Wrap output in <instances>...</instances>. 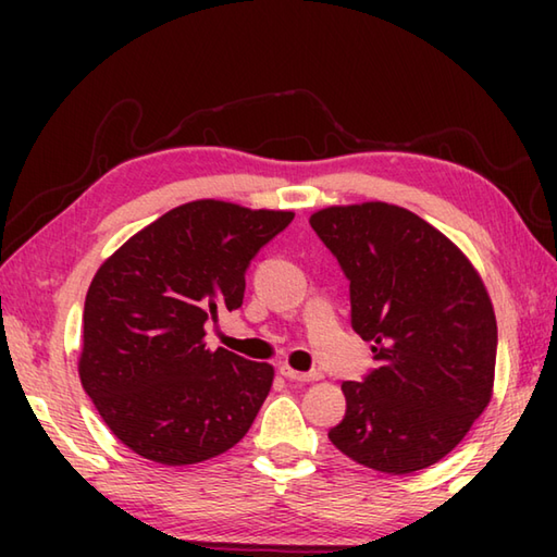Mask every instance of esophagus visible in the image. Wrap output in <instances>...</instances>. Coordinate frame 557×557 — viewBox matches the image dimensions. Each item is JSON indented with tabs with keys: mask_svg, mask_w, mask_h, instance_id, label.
Segmentation results:
<instances>
[{
	"mask_svg": "<svg viewBox=\"0 0 557 557\" xmlns=\"http://www.w3.org/2000/svg\"><path fill=\"white\" fill-rule=\"evenodd\" d=\"M280 373L287 377V381L292 383H313V381H321V373L318 371H311V373H301V371H294L289 369V366H280Z\"/></svg>",
	"mask_w": 557,
	"mask_h": 557,
	"instance_id": "esophagus-1",
	"label": "esophagus"
}]
</instances>
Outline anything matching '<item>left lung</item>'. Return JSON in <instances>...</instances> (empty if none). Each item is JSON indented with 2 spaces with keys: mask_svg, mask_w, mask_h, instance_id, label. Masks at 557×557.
Here are the masks:
<instances>
[{
  "mask_svg": "<svg viewBox=\"0 0 557 557\" xmlns=\"http://www.w3.org/2000/svg\"><path fill=\"white\" fill-rule=\"evenodd\" d=\"M309 222L349 280L351 327L375 361L361 383H342L347 413L327 437L385 474L435 465L493 393L498 325L479 272L399 206H333Z\"/></svg>",
  "mask_w": 557,
  "mask_h": 557,
  "instance_id": "obj_1",
  "label": "left lung"
}]
</instances>
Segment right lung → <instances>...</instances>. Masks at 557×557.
I'll list each match as a JSON object with an SVG mask.
<instances>
[{"label":"right lung","mask_w":557,"mask_h":557,"mask_svg":"<svg viewBox=\"0 0 557 557\" xmlns=\"http://www.w3.org/2000/svg\"><path fill=\"white\" fill-rule=\"evenodd\" d=\"M294 212L194 200L110 256L83 306V389L136 455L182 467L227 453L270 393L272 366L218 347L206 323L239 309L246 270Z\"/></svg>","instance_id":"1"}]
</instances>
